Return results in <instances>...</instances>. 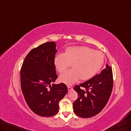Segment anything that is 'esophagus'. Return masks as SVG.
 Listing matches in <instances>:
<instances>
[{
    "label": "esophagus",
    "mask_w": 131,
    "mask_h": 131,
    "mask_svg": "<svg viewBox=\"0 0 131 131\" xmlns=\"http://www.w3.org/2000/svg\"><path fill=\"white\" fill-rule=\"evenodd\" d=\"M68 90L69 91H71V90H72L73 89L72 88L71 86H68Z\"/></svg>",
    "instance_id": "esophagus-1"
}]
</instances>
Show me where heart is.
Returning <instances> with one entry per match:
<instances>
[{
	"mask_svg": "<svg viewBox=\"0 0 131 131\" xmlns=\"http://www.w3.org/2000/svg\"><path fill=\"white\" fill-rule=\"evenodd\" d=\"M104 62L102 52L94 51L85 46H75L66 48L65 53H59L53 60L55 68L62 73L71 65L72 69L63 72L59 77L62 83L71 85L81 79L92 78L98 72Z\"/></svg>",
	"mask_w": 131,
	"mask_h": 131,
	"instance_id": "obj_1",
	"label": "heart"
}]
</instances>
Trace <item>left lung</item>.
<instances>
[{"label": "left lung", "instance_id": "1", "mask_svg": "<svg viewBox=\"0 0 131 131\" xmlns=\"http://www.w3.org/2000/svg\"><path fill=\"white\" fill-rule=\"evenodd\" d=\"M113 86L112 70L108 65L100 74L76 85L74 89L78 93V98L73 103L75 114L80 117L90 118L100 113L110 98ZM80 87L85 90L80 89Z\"/></svg>", "mask_w": 131, "mask_h": 131}]
</instances>
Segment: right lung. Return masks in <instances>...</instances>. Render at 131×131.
Wrapping results in <instances>:
<instances>
[{"label":"right lung","mask_w":131,"mask_h":131,"mask_svg":"<svg viewBox=\"0 0 131 131\" xmlns=\"http://www.w3.org/2000/svg\"><path fill=\"white\" fill-rule=\"evenodd\" d=\"M54 42L33 48L24 59L20 69V85L24 99L35 113L51 117L59 110V102L68 92L65 84L54 83L57 75L53 60L57 52Z\"/></svg>","instance_id":"obj_1"}]
</instances>
